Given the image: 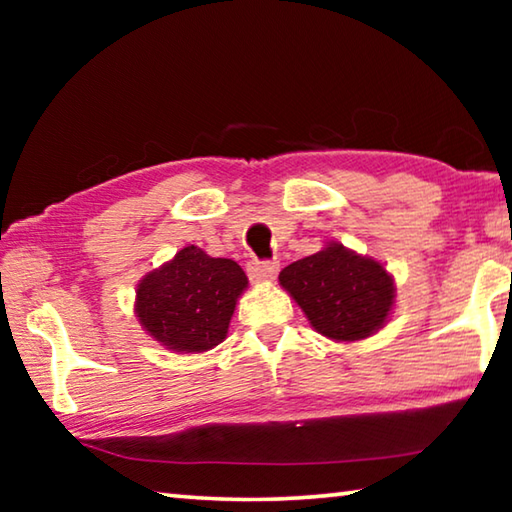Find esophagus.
Listing matches in <instances>:
<instances>
[{"label": "esophagus", "mask_w": 512, "mask_h": 512, "mask_svg": "<svg viewBox=\"0 0 512 512\" xmlns=\"http://www.w3.org/2000/svg\"><path fill=\"white\" fill-rule=\"evenodd\" d=\"M246 271L253 282H268V280H275L277 271H280V264L277 262H248Z\"/></svg>", "instance_id": "34e87169"}]
</instances>
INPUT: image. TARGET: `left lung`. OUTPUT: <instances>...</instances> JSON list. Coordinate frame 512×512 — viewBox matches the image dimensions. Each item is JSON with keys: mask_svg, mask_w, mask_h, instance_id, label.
Masks as SVG:
<instances>
[{"mask_svg": "<svg viewBox=\"0 0 512 512\" xmlns=\"http://www.w3.org/2000/svg\"><path fill=\"white\" fill-rule=\"evenodd\" d=\"M280 284L311 327L334 341H359L386 323L395 302L393 277L370 257L329 244L282 268Z\"/></svg>", "mask_w": 512, "mask_h": 512, "instance_id": "1", "label": "left lung"}]
</instances>
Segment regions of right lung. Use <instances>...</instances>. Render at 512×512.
Masks as SVG:
<instances>
[{"label": "right lung", "instance_id": "1", "mask_svg": "<svg viewBox=\"0 0 512 512\" xmlns=\"http://www.w3.org/2000/svg\"><path fill=\"white\" fill-rule=\"evenodd\" d=\"M248 277L232 259L187 246L137 284L135 314L146 334L176 352H205L228 334Z\"/></svg>", "mask_w": 512, "mask_h": 512}]
</instances>
